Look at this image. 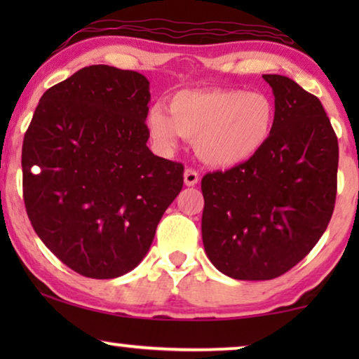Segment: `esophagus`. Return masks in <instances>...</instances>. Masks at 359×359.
<instances>
[{
  "instance_id": "34e87169",
  "label": "esophagus",
  "mask_w": 359,
  "mask_h": 359,
  "mask_svg": "<svg viewBox=\"0 0 359 359\" xmlns=\"http://www.w3.org/2000/svg\"><path fill=\"white\" fill-rule=\"evenodd\" d=\"M199 181V173L193 168L184 170V184L186 186H196Z\"/></svg>"
}]
</instances>
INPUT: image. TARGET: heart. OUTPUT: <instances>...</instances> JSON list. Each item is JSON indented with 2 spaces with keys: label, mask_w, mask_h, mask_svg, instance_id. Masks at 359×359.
Segmentation results:
<instances>
[{
  "label": "heart",
  "mask_w": 359,
  "mask_h": 359,
  "mask_svg": "<svg viewBox=\"0 0 359 359\" xmlns=\"http://www.w3.org/2000/svg\"><path fill=\"white\" fill-rule=\"evenodd\" d=\"M147 130L161 151L178 147L181 137L194 139L199 158L219 168L243 165L255 158L271 139L276 106L262 91L240 88L176 93L170 111L154 104Z\"/></svg>",
  "instance_id": "obj_1"
}]
</instances>
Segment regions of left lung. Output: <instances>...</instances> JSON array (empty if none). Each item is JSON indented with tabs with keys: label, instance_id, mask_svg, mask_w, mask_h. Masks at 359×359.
I'll return each mask as SVG.
<instances>
[{
	"label": "left lung",
	"instance_id": "left-lung-1",
	"mask_svg": "<svg viewBox=\"0 0 359 359\" xmlns=\"http://www.w3.org/2000/svg\"><path fill=\"white\" fill-rule=\"evenodd\" d=\"M271 86L276 124L247 163L208 173L203 243L220 273L266 281L306 258L335 208L338 140L322 102L283 75Z\"/></svg>",
	"mask_w": 359,
	"mask_h": 359
}]
</instances>
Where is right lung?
Masks as SVG:
<instances>
[{
    "label": "right lung",
    "instance_id": "1",
    "mask_svg": "<svg viewBox=\"0 0 359 359\" xmlns=\"http://www.w3.org/2000/svg\"><path fill=\"white\" fill-rule=\"evenodd\" d=\"M149 101L144 75L91 65L43 93L24 135L29 220L86 278L132 271L183 188V165L147 147Z\"/></svg>",
    "mask_w": 359,
    "mask_h": 359
}]
</instances>
